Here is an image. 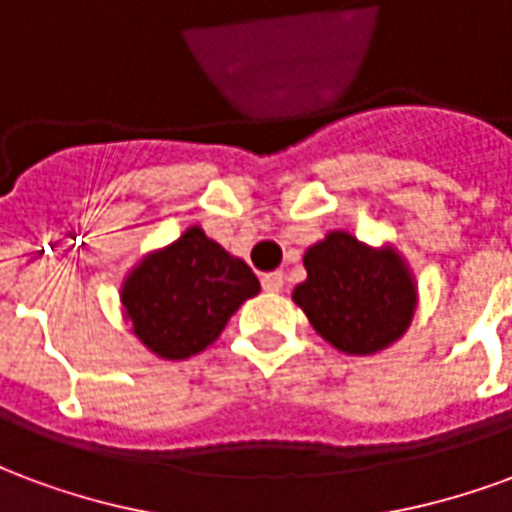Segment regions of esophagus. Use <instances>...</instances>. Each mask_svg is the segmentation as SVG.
<instances>
[{"mask_svg":"<svg viewBox=\"0 0 512 512\" xmlns=\"http://www.w3.org/2000/svg\"><path fill=\"white\" fill-rule=\"evenodd\" d=\"M263 290L268 293H279V290L285 288V277H282V271H271V274H263Z\"/></svg>","mask_w":512,"mask_h":512,"instance_id":"esophagus-1","label":"esophagus"}]
</instances>
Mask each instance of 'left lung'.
Instances as JSON below:
<instances>
[{
    "label": "left lung",
    "instance_id": "obj_1",
    "mask_svg": "<svg viewBox=\"0 0 512 512\" xmlns=\"http://www.w3.org/2000/svg\"><path fill=\"white\" fill-rule=\"evenodd\" d=\"M307 279L293 301L312 329L343 354H376L403 337L417 288L395 249H370L354 235L329 233L304 255Z\"/></svg>",
    "mask_w": 512,
    "mask_h": 512
}]
</instances>
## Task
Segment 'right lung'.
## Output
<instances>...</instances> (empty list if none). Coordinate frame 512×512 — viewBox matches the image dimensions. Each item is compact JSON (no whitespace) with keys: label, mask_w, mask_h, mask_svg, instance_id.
<instances>
[{"label":"right lung","mask_w":512,"mask_h":512,"mask_svg":"<svg viewBox=\"0 0 512 512\" xmlns=\"http://www.w3.org/2000/svg\"><path fill=\"white\" fill-rule=\"evenodd\" d=\"M260 282L244 260L189 227L175 244L147 255L123 285L134 334L161 359H189L222 334Z\"/></svg>","instance_id":"obj_1"}]
</instances>
